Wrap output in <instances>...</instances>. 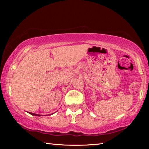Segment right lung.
Here are the masks:
<instances>
[{
  "label": "right lung",
  "instance_id": "add662e5",
  "mask_svg": "<svg viewBox=\"0 0 149 149\" xmlns=\"http://www.w3.org/2000/svg\"><path fill=\"white\" fill-rule=\"evenodd\" d=\"M31 115H35V116H40V115H37V114H35V113H29Z\"/></svg>",
  "mask_w": 149,
  "mask_h": 149
}]
</instances>
